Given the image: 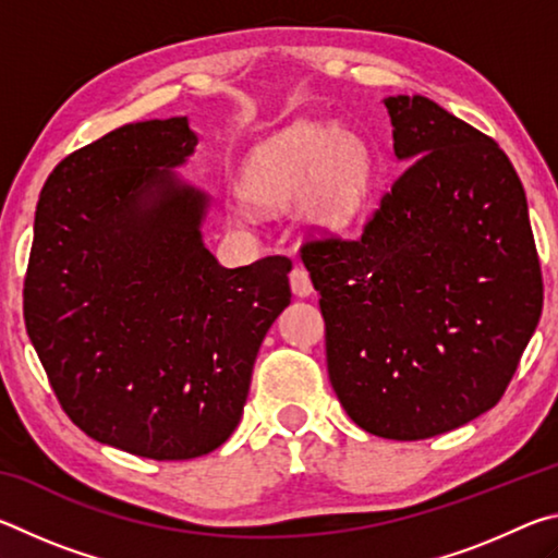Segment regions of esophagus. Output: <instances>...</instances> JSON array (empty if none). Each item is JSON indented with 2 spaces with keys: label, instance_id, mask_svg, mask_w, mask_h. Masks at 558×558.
<instances>
[{
  "label": "esophagus",
  "instance_id": "34e87169",
  "mask_svg": "<svg viewBox=\"0 0 558 558\" xmlns=\"http://www.w3.org/2000/svg\"><path fill=\"white\" fill-rule=\"evenodd\" d=\"M290 288L298 298H307L313 295V280H310V272L305 268H292L290 272Z\"/></svg>",
  "mask_w": 558,
  "mask_h": 558
}]
</instances>
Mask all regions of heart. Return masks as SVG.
Wrapping results in <instances>:
<instances>
[{"mask_svg":"<svg viewBox=\"0 0 558 558\" xmlns=\"http://www.w3.org/2000/svg\"><path fill=\"white\" fill-rule=\"evenodd\" d=\"M372 174L369 147L356 132L298 122L253 147L241 194L266 209L302 196V216L310 226L339 229L362 211Z\"/></svg>","mask_w":558,"mask_h":558,"instance_id":"1","label":"heart"}]
</instances>
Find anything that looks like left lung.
<instances>
[{
	"instance_id": "1",
	"label": "left lung",
	"mask_w": 558,
	"mask_h": 558,
	"mask_svg": "<svg viewBox=\"0 0 558 558\" xmlns=\"http://www.w3.org/2000/svg\"><path fill=\"white\" fill-rule=\"evenodd\" d=\"M411 162L356 239L300 256L319 292L327 372L359 428L423 440L502 399L542 317L524 186L493 137L423 96L384 100Z\"/></svg>"
}]
</instances>
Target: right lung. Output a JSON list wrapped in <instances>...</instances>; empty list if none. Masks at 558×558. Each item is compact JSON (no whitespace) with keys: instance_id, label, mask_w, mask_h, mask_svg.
Instances as JSON below:
<instances>
[{"instance_id":"right-lung-1","label":"right lung","mask_w":558,"mask_h":558,"mask_svg":"<svg viewBox=\"0 0 558 558\" xmlns=\"http://www.w3.org/2000/svg\"><path fill=\"white\" fill-rule=\"evenodd\" d=\"M186 118L130 122L75 149L41 189L24 323L65 415L153 460L206 456L239 426L263 337L290 305L292 260L223 268L209 199L169 169Z\"/></svg>"}]
</instances>
